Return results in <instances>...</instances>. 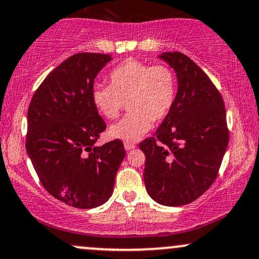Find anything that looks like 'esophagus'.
I'll list each match as a JSON object with an SVG mask.
<instances>
[{"instance_id": "1", "label": "esophagus", "mask_w": 259, "mask_h": 259, "mask_svg": "<svg viewBox=\"0 0 259 259\" xmlns=\"http://www.w3.org/2000/svg\"><path fill=\"white\" fill-rule=\"evenodd\" d=\"M135 144H132V142H124V148H125L126 151H130V150H134L135 148Z\"/></svg>"}]
</instances>
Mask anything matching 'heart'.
<instances>
[{"label":"heart","instance_id":"obj_1","mask_svg":"<svg viewBox=\"0 0 259 259\" xmlns=\"http://www.w3.org/2000/svg\"><path fill=\"white\" fill-rule=\"evenodd\" d=\"M177 96V78L168 65L129 59L109 74V86L95 84L91 100L101 115L114 119L127 101L129 113L112 124V139L135 142L170 112Z\"/></svg>","mask_w":259,"mask_h":259}]
</instances>
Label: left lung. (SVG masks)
<instances>
[{
	"label": "left lung",
	"mask_w": 259,
	"mask_h": 259,
	"mask_svg": "<svg viewBox=\"0 0 259 259\" xmlns=\"http://www.w3.org/2000/svg\"><path fill=\"white\" fill-rule=\"evenodd\" d=\"M158 58L177 74L178 92L154 138L139 147L146 156L147 194L163 206H184L214 183L227 151L229 132L223 99L206 73L180 52Z\"/></svg>",
	"instance_id": "left-lung-1"
}]
</instances>
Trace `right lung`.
I'll list each match as a JSON object with an SVG mask.
<instances>
[{
    "instance_id": "obj_1",
    "label": "right lung",
    "mask_w": 259,
    "mask_h": 259,
    "mask_svg": "<svg viewBox=\"0 0 259 259\" xmlns=\"http://www.w3.org/2000/svg\"><path fill=\"white\" fill-rule=\"evenodd\" d=\"M112 61L78 53L52 70L28 109L26 152L49 194L75 208L108 201L124 157L120 140L95 146L106 123L91 100L95 78Z\"/></svg>"
}]
</instances>
